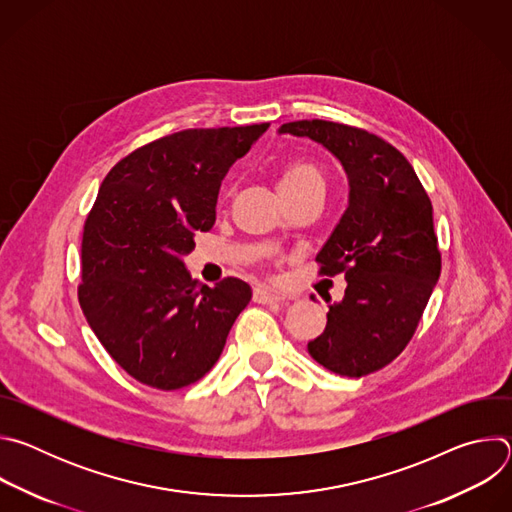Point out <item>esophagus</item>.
<instances>
[{
  "mask_svg": "<svg viewBox=\"0 0 512 512\" xmlns=\"http://www.w3.org/2000/svg\"><path fill=\"white\" fill-rule=\"evenodd\" d=\"M281 300L283 298L279 294H273V291H269L265 287H255V291H253V302L255 304H277Z\"/></svg>",
  "mask_w": 512,
  "mask_h": 512,
  "instance_id": "1",
  "label": "esophagus"
}]
</instances>
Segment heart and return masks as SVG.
Listing matches in <instances>:
<instances>
[{
  "label": "heart",
  "instance_id": "1",
  "mask_svg": "<svg viewBox=\"0 0 512 512\" xmlns=\"http://www.w3.org/2000/svg\"><path fill=\"white\" fill-rule=\"evenodd\" d=\"M324 184V170L314 160L291 158L279 168V190L285 198L306 188H324Z\"/></svg>",
  "mask_w": 512,
  "mask_h": 512
}]
</instances>
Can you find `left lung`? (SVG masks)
Instances as JSON below:
<instances>
[{"label": "left lung", "mask_w": 512, "mask_h": 512, "mask_svg": "<svg viewBox=\"0 0 512 512\" xmlns=\"http://www.w3.org/2000/svg\"><path fill=\"white\" fill-rule=\"evenodd\" d=\"M279 131L322 143L350 182L348 208L316 257L320 275L344 273L348 285L308 352L336 375H371L405 350L440 279L431 200L407 158L367 129L304 119Z\"/></svg>", "instance_id": "1"}]
</instances>
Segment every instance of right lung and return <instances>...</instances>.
<instances>
[{
    "label": "right lung",
    "mask_w": 512,
    "mask_h": 512,
    "mask_svg": "<svg viewBox=\"0 0 512 512\" xmlns=\"http://www.w3.org/2000/svg\"><path fill=\"white\" fill-rule=\"evenodd\" d=\"M269 123L184 129L119 160L87 214L79 304L99 342L135 381L176 391L202 379L251 300L225 277L198 285L182 257L216 221L218 188Z\"/></svg>",
    "instance_id": "right-lung-1"
}]
</instances>
